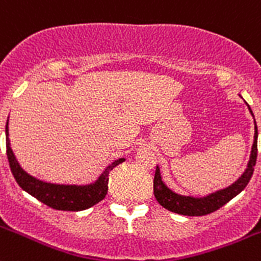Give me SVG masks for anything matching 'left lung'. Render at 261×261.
Returning a JSON list of instances; mask_svg holds the SVG:
<instances>
[{
    "label": "left lung",
    "mask_w": 261,
    "mask_h": 261,
    "mask_svg": "<svg viewBox=\"0 0 261 261\" xmlns=\"http://www.w3.org/2000/svg\"><path fill=\"white\" fill-rule=\"evenodd\" d=\"M248 111L252 114L251 108L247 104ZM254 117V114H252ZM255 122V119H254ZM257 157V126L255 122V134H254V143H252L251 154H250V160H248L247 167H246L245 172L236 180L233 184L229 187H226L224 189H219V191L214 192V193L207 194L204 197H193V196H182V194L175 193L174 191L169 188L165 184L161 176L160 166L157 165L155 169L154 180H153V191H154V197L158 201V203L165 207L166 210L172 211L175 214H180V215L186 216H203L207 214L214 213V211L219 210L221 206L234 198L237 194H240L246 186L248 184L250 179H251L252 174H254V167L256 164Z\"/></svg>",
    "instance_id": "1"
}]
</instances>
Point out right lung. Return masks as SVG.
<instances>
[{"label":"right lung","mask_w":261,"mask_h":261,"mask_svg":"<svg viewBox=\"0 0 261 261\" xmlns=\"http://www.w3.org/2000/svg\"><path fill=\"white\" fill-rule=\"evenodd\" d=\"M6 154L9 160L10 169L15 177L16 182L23 191L37 198L48 207L63 211H82L92 207L104 199L108 192L109 172L122 164L125 158H118L104 169L94 182L90 184H57L48 182L32 176L25 171L16 160L9 139V118L6 122Z\"/></svg>","instance_id":"1"}]
</instances>
